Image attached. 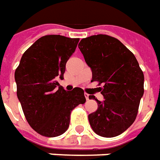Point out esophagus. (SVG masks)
<instances>
[{
  "label": "esophagus",
  "instance_id": "34e87169",
  "mask_svg": "<svg viewBox=\"0 0 160 160\" xmlns=\"http://www.w3.org/2000/svg\"><path fill=\"white\" fill-rule=\"evenodd\" d=\"M84 95H85V99L89 100V96H90V95H89V94H87V93H85V94H84Z\"/></svg>",
  "mask_w": 160,
  "mask_h": 160
}]
</instances>
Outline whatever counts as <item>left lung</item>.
Here are the masks:
<instances>
[{"instance_id":"8db88e82","label":"left lung","mask_w":160,"mask_h":160,"mask_svg":"<svg viewBox=\"0 0 160 160\" xmlns=\"http://www.w3.org/2000/svg\"><path fill=\"white\" fill-rule=\"evenodd\" d=\"M78 47L91 67L92 80L104 96L98 108L88 116L93 131L105 138L125 132L137 118L144 89V76L138 62L128 48L113 37L98 34L83 38Z\"/></svg>"}]
</instances>
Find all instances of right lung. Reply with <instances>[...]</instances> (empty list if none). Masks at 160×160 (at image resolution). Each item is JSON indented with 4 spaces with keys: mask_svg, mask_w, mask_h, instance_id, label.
I'll use <instances>...</instances> for the list:
<instances>
[{
    "mask_svg": "<svg viewBox=\"0 0 160 160\" xmlns=\"http://www.w3.org/2000/svg\"><path fill=\"white\" fill-rule=\"evenodd\" d=\"M80 38L61 35L40 38L23 53L15 71L17 95L28 124L42 136L53 138L65 132L70 113L85 97L81 88L65 91V64Z\"/></svg>",
    "mask_w": 160,
    "mask_h": 160,
    "instance_id": "add662e5",
    "label": "right lung"
}]
</instances>
